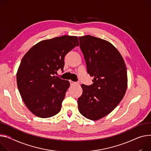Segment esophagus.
<instances>
[{"mask_svg":"<svg viewBox=\"0 0 151 151\" xmlns=\"http://www.w3.org/2000/svg\"><path fill=\"white\" fill-rule=\"evenodd\" d=\"M69 82H70V85L78 84V83H76V82H74V81H72V80H70V81H69Z\"/></svg>","mask_w":151,"mask_h":151,"instance_id":"esophagus-1","label":"esophagus"}]
</instances>
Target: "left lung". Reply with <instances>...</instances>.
I'll use <instances>...</instances> for the list:
<instances>
[{
    "label": "left lung",
    "instance_id": "left-lung-1",
    "mask_svg": "<svg viewBox=\"0 0 151 151\" xmlns=\"http://www.w3.org/2000/svg\"><path fill=\"white\" fill-rule=\"evenodd\" d=\"M79 40L87 73L94 78L91 85H81L78 109L85 117L96 120L110 113L124 97L127 70L119 52L107 41L91 35Z\"/></svg>",
    "mask_w": 151,
    "mask_h": 151
}]
</instances>
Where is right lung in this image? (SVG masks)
Masks as SVG:
<instances>
[{"instance_id": "obj_1", "label": "right lung", "mask_w": 151, "mask_h": 151, "mask_svg": "<svg viewBox=\"0 0 151 151\" xmlns=\"http://www.w3.org/2000/svg\"><path fill=\"white\" fill-rule=\"evenodd\" d=\"M78 46L77 37L63 35L38 43L22 58L17 87L26 106L35 116L48 118L60 111L70 83L54 75L60 68L63 70L65 56Z\"/></svg>"}]
</instances>
